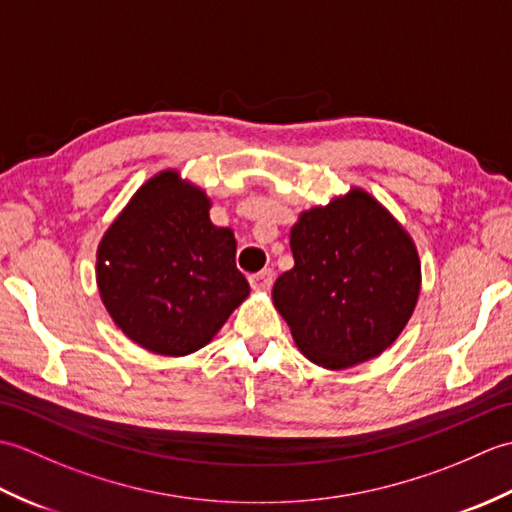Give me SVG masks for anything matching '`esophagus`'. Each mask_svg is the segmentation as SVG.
Returning a JSON list of instances; mask_svg holds the SVG:
<instances>
[{
    "label": "esophagus",
    "mask_w": 512,
    "mask_h": 512,
    "mask_svg": "<svg viewBox=\"0 0 512 512\" xmlns=\"http://www.w3.org/2000/svg\"><path fill=\"white\" fill-rule=\"evenodd\" d=\"M248 281H250V286H253V290H270V286H273V281H275V273L270 268H266V270H262V273L250 275Z\"/></svg>",
    "instance_id": "obj_1"
}]
</instances>
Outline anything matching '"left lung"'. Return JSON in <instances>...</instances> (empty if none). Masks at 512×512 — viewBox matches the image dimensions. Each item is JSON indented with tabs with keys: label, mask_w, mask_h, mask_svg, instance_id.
Listing matches in <instances>:
<instances>
[{
	"label": "left lung",
	"mask_w": 512,
	"mask_h": 512,
	"mask_svg": "<svg viewBox=\"0 0 512 512\" xmlns=\"http://www.w3.org/2000/svg\"><path fill=\"white\" fill-rule=\"evenodd\" d=\"M295 268L273 301L312 363L345 369L385 352L420 295L411 237L372 195L352 189L301 213L290 231Z\"/></svg>",
	"instance_id": "left-lung-1"
}]
</instances>
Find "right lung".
Masks as SVG:
<instances>
[{"label":"right lung","instance_id":"right-lung-1","mask_svg":"<svg viewBox=\"0 0 512 512\" xmlns=\"http://www.w3.org/2000/svg\"><path fill=\"white\" fill-rule=\"evenodd\" d=\"M204 191L162 171L138 189L99 246L101 299L149 352L200 350L248 297L231 228L209 220Z\"/></svg>","mask_w":512,"mask_h":512}]
</instances>
